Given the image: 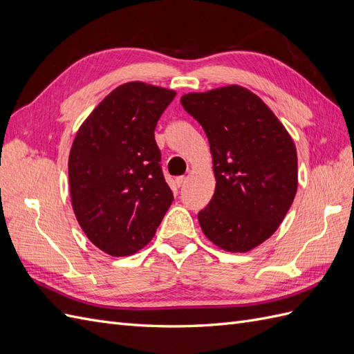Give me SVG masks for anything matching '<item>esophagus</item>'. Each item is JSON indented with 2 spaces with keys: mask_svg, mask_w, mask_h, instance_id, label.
<instances>
[{
  "mask_svg": "<svg viewBox=\"0 0 354 354\" xmlns=\"http://www.w3.org/2000/svg\"><path fill=\"white\" fill-rule=\"evenodd\" d=\"M176 183H177V186H178V187H181V186H183V185L186 183V177H185V176H180V177H177V178H176Z\"/></svg>",
  "mask_w": 354,
  "mask_h": 354,
  "instance_id": "obj_1",
  "label": "esophagus"
}]
</instances>
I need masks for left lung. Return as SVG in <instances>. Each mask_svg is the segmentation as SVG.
<instances>
[{
    "mask_svg": "<svg viewBox=\"0 0 354 354\" xmlns=\"http://www.w3.org/2000/svg\"><path fill=\"white\" fill-rule=\"evenodd\" d=\"M205 131L216 192L198 212L205 236L229 252H246L269 239L297 194L292 138L266 103L239 85L181 97Z\"/></svg>",
    "mask_w": 354,
    "mask_h": 354,
    "instance_id": "left-lung-1",
    "label": "left lung"
}]
</instances>
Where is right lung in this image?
I'll return each instance as SVG.
<instances>
[{
  "label": "right lung",
  "instance_id": "right-lung-1",
  "mask_svg": "<svg viewBox=\"0 0 354 354\" xmlns=\"http://www.w3.org/2000/svg\"><path fill=\"white\" fill-rule=\"evenodd\" d=\"M176 91L127 82L104 97L69 153L75 217L87 238L113 257L152 241L174 196L160 167L155 128Z\"/></svg>",
  "mask_w": 354,
  "mask_h": 354
}]
</instances>
